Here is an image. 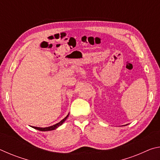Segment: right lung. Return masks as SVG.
Segmentation results:
<instances>
[{"label":"right lung","instance_id":"add662e5","mask_svg":"<svg viewBox=\"0 0 160 160\" xmlns=\"http://www.w3.org/2000/svg\"><path fill=\"white\" fill-rule=\"evenodd\" d=\"M69 114H68L66 117H65L63 120H61L60 122L55 124V125L53 126H51L49 127H46V128H39V127H35V126H31L32 128H34V129H37V130H39V131H53V130H55L56 128H57L58 126H61L62 124L63 123V122L65 121L66 120V118H68V116Z\"/></svg>","mask_w":160,"mask_h":160}]
</instances>
